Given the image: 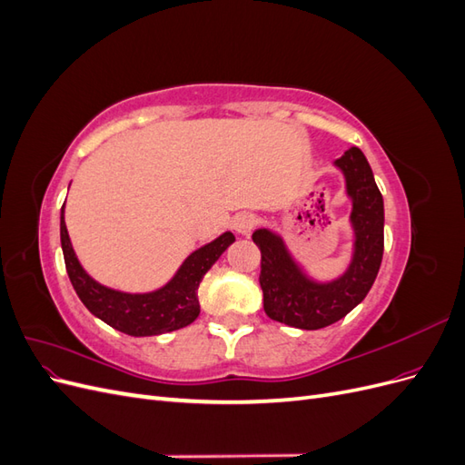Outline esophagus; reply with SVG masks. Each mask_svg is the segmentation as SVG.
Instances as JSON below:
<instances>
[{
	"label": "esophagus",
	"mask_w": 465,
	"mask_h": 465,
	"mask_svg": "<svg viewBox=\"0 0 465 465\" xmlns=\"http://www.w3.org/2000/svg\"><path fill=\"white\" fill-rule=\"evenodd\" d=\"M256 227V217L252 213H238L234 219H232V229L234 232L242 234V236H250V232L254 231Z\"/></svg>",
	"instance_id": "obj_1"
}]
</instances>
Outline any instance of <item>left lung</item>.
I'll use <instances>...</instances> for the list:
<instances>
[{
    "label": "left lung",
    "mask_w": 465,
    "mask_h": 465,
    "mask_svg": "<svg viewBox=\"0 0 465 465\" xmlns=\"http://www.w3.org/2000/svg\"><path fill=\"white\" fill-rule=\"evenodd\" d=\"M333 166L343 174L351 202V258L331 279H318L294 258L285 238L270 227L256 229L252 241L262 250L260 285L263 311L275 322L299 330H320L347 316L362 302L384 254V200L372 168L359 147L347 149Z\"/></svg>",
    "instance_id": "8db88e82"
}]
</instances>
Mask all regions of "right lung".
<instances>
[{"label": "right lung", "mask_w": 465, "mask_h": 465, "mask_svg": "<svg viewBox=\"0 0 465 465\" xmlns=\"http://www.w3.org/2000/svg\"><path fill=\"white\" fill-rule=\"evenodd\" d=\"M64 209L65 203L60 215V241L65 270L77 297L93 316L134 337L161 335L190 326L200 316L198 287L203 275L234 242L231 231L223 232L215 241L193 250L163 287L147 292H125L98 283L85 272L67 234Z\"/></svg>", "instance_id": "right-lung-1"}]
</instances>
